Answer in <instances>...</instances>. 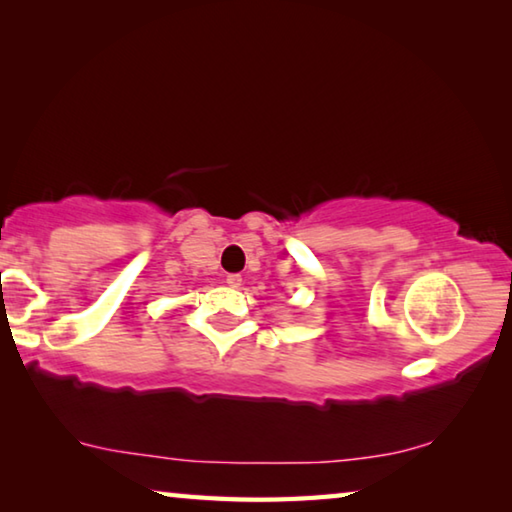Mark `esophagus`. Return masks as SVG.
Returning <instances> with one entry per match:
<instances>
[{"instance_id": "1", "label": "esophagus", "mask_w": 512, "mask_h": 512, "mask_svg": "<svg viewBox=\"0 0 512 512\" xmlns=\"http://www.w3.org/2000/svg\"><path fill=\"white\" fill-rule=\"evenodd\" d=\"M225 282H228V287H232V289H239L241 287V275L239 273H228L225 275Z\"/></svg>"}]
</instances>
